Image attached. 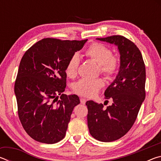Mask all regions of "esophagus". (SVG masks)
Wrapping results in <instances>:
<instances>
[{
  "label": "esophagus",
  "mask_w": 161,
  "mask_h": 161,
  "mask_svg": "<svg viewBox=\"0 0 161 161\" xmlns=\"http://www.w3.org/2000/svg\"><path fill=\"white\" fill-rule=\"evenodd\" d=\"M80 102H81V103H82V104H85L86 99H84V98H80Z\"/></svg>",
  "instance_id": "obj_1"
}]
</instances>
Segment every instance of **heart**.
<instances>
[{"mask_svg":"<svg viewBox=\"0 0 161 161\" xmlns=\"http://www.w3.org/2000/svg\"><path fill=\"white\" fill-rule=\"evenodd\" d=\"M87 58L96 62L99 64V72L108 79L114 77L120 68V59L118 56L112 54V51L107 45L99 42H94L87 48L85 52ZM80 64V59L77 54L71 56L68 60L65 72L67 77L75 78L78 74ZM104 86V81L102 79H81L76 83L73 90L80 96L94 97Z\"/></svg>","mask_w":161,"mask_h":161,"instance_id":"1","label":"heart"}]
</instances>
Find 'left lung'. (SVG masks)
<instances>
[{
    "label": "left lung",
    "mask_w": 161,
    "mask_h": 161,
    "mask_svg": "<svg viewBox=\"0 0 161 161\" xmlns=\"http://www.w3.org/2000/svg\"><path fill=\"white\" fill-rule=\"evenodd\" d=\"M97 39L114 43L121 54L119 74L104 92L105 99H112V105L105 108L102 103L86 102L90 134L111 142L123 137L135 123L146 97V67L140 50L128 38L118 35Z\"/></svg>",
    "instance_id": "8db88e82"
}]
</instances>
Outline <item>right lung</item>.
<instances>
[{
  "instance_id": "right-lung-1",
  "label": "right lung",
  "mask_w": 161,
  "mask_h": 161,
  "mask_svg": "<svg viewBox=\"0 0 161 161\" xmlns=\"http://www.w3.org/2000/svg\"><path fill=\"white\" fill-rule=\"evenodd\" d=\"M86 41L43 38L21 59L14 87L18 114L26 133L38 142L53 144L64 138L71 114L80 103L77 95L62 94L65 67Z\"/></svg>"
}]
</instances>
